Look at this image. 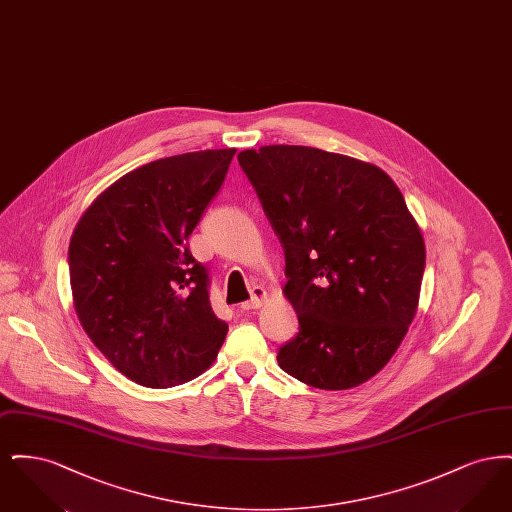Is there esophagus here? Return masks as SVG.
<instances>
[{"mask_svg": "<svg viewBox=\"0 0 512 512\" xmlns=\"http://www.w3.org/2000/svg\"><path fill=\"white\" fill-rule=\"evenodd\" d=\"M267 299V292L261 288V286H255L253 290H251V299L249 301H244L242 305H240V309L242 311H251V309H259L261 305H263V301Z\"/></svg>", "mask_w": 512, "mask_h": 512, "instance_id": "1", "label": "esophagus"}]
</instances>
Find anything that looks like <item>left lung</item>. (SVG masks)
<instances>
[{
  "mask_svg": "<svg viewBox=\"0 0 512 512\" xmlns=\"http://www.w3.org/2000/svg\"><path fill=\"white\" fill-rule=\"evenodd\" d=\"M286 257L299 332L278 365L349 390L388 365L413 322L426 249L403 194L378 167L317 147L238 155Z\"/></svg>",
  "mask_w": 512,
  "mask_h": 512,
  "instance_id": "1",
  "label": "left lung"
}]
</instances>
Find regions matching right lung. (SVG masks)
<instances>
[{"label":"right lung","mask_w":512,"mask_h":512,"mask_svg":"<svg viewBox=\"0 0 512 512\" xmlns=\"http://www.w3.org/2000/svg\"><path fill=\"white\" fill-rule=\"evenodd\" d=\"M236 149L165 157L124 174L78 220L69 245L74 309L99 351L147 388L197 378L228 324L188 238L219 194Z\"/></svg>","instance_id":"1"}]
</instances>
